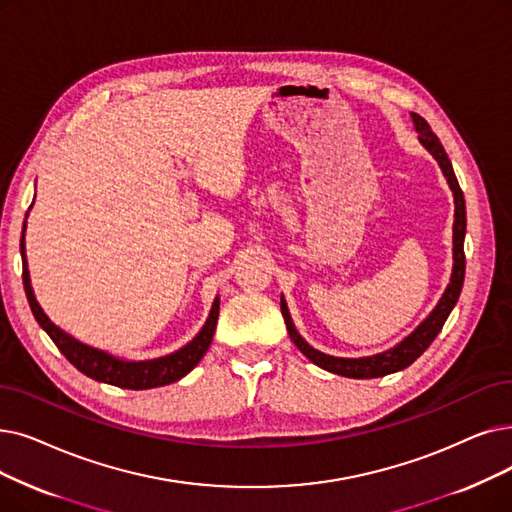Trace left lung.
Returning a JSON list of instances; mask_svg holds the SVG:
<instances>
[{"instance_id": "1", "label": "left lung", "mask_w": 512, "mask_h": 512, "mask_svg": "<svg viewBox=\"0 0 512 512\" xmlns=\"http://www.w3.org/2000/svg\"><path fill=\"white\" fill-rule=\"evenodd\" d=\"M412 121H414V127L418 131L420 144L433 154L435 161L439 163V167L443 171V175H446V180H448V184L454 192V205H456V209H454V268H452V278H450L446 293L441 295L439 303L427 316V320L420 322V326L412 332V335H408L402 343L391 347L389 351L370 355V358H335V355H326V353L314 349L309 343L303 341V337L299 335L293 320H291V314H288L286 301L280 297V309H282V316H284V322H286V330H288V335H291V341L299 347V351L305 355L309 362H314L316 366H320V368H324L332 374L349 376V379H376V376H385V374L408 368L435 341V337L439 335V330L443 328V324H446L450 311L454 309V305L460 297V291H462V282H464V234H466L464 194L458 186V180L454 175V169H452L448 154H446V150H443L439 138L431 131L429 123L416 113H412Z\"/></svg>"}]
</instances>
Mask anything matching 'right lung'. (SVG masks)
<instances>
[{
    "instance_id": "right-lung-1",
    "label": "right lung",
    "mask_w": 512,
    "mask_h": 512,
    "mask_svg": "<svg viewBox=\"0 0 512 512\" xmlns=\"http://www.w3.org/2000/svg\"><path fill=\"white\" fill-rule=\"evenodd\" d=\"M27 226V221H25ZM25 226H22V238H20V255H22V284H25V293L31 305V311L39 326L48 332L50 339L56 343V347L62 351V355L69 360L79 372L85 376H90L94 381L115 385L121 389H133V391H142V389H152V387H163L169 383L180 381L182 376H186L198 362L203 360V355L207 353L211 341H213V332L217 326V316H219V299L213 301L211 314L203 326V330L198 335L184 345L182 349H177L165 358L157 360H144V362H127L119 360L115 355H110L106 351L94 349L90 345H85L77 339H73L69 332L60 330L39 307L33 288H31V278L27 270V259H25Z\"/></svg>"
}]
</instances>
